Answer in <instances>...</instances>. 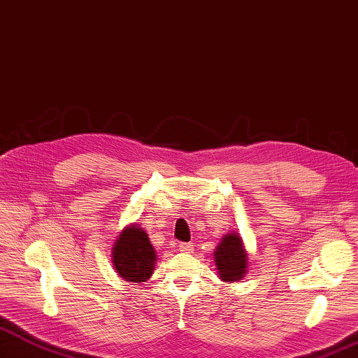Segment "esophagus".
I'll list each match as a JSON object with an SVG mask.
<instances>
[{
	"label": "esophagus",
	"mask_w": 358,
	"mask_h": 358,
	"mask_svg": "<svg viewBox=\"0 0 358 358\" xmlns=\"http://www.w3.org/2000/svg\"><path fill=\"white\" fill-rule=\"evenodd\" d=\"M194 245L192 243H180V246H178V251L181 252V254H192L194 252Z\"/></svg>",
	"instance_id": "34e87169"
}]
</instances>
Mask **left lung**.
I'll list each match as a JSON object with an SVG mask.
<instances>
[{
    "mask_svg": "<svg viewBox=\"0 0 358 358\" xmlns=\"http://www.w3.org/2000/svg\"><path fill=\"white\" fill-rule=\"evenodd\" d=\"M217 275L224 282H239L248 272V252L239 233H227L213 252Z\"/></svg>",
    "mask_w": 358,
    "mask_h": 358,
    "instance_id": "obj_1",
    "label": "left lung"
}]
</instances>
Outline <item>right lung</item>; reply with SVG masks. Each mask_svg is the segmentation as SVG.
<instances>
[{
    "label": "right lung",
    "mask_w": 358,
    "mask_h": 358,
    "mask_svg": "<svg viewBox=\"0 0 358 358\" xmlns=\"http://www.w3.org/2000/svg\"><path fill=\"white\" fill-rule=\"evenodd\" d=\"M112 263L116 273L125 282H145L151 278L157 255L148 234L137 222L124 227L116 237Z\"/></svg>",
    "instance_id": "right-lung-1"
}]
</instances>
